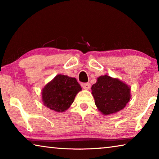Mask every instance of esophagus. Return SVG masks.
<instances>
[{
    "mask_svg": "<svg viewBox=\"0 0 159 159\" xmlns=\"http://www.w3.org/2000/svg\"><path fill=\"white\" fill-rule=\"evenodd\" d=\"M82 87L84 88V89H85V90H89L90 88V83H83Z\"/></svg>",
    "mask_w": 159,
    "mask_h": 159,
    "instance_id": "esophagus-1",
    "label": "esophagus"
}]
</instances>
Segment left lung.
<instances>
[{
  "mask_svg": "<svg viewBox=\"0 0 159 159\" xmlns=\"http://www.w3.org/2000/svg\"><path fill=\"white\" fill-rule=\"evenodd\" d=\"M91 90L95 105L104 115L120 111L130 99V87L107 75L99 76Z\"/></svg>",
  "mask_w": 159,
  "mask_h": 159,
  "instance_id": "obj_1",
  "label": "left lung"
}]
</instances>
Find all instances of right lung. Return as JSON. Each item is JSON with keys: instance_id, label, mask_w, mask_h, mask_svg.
Returning <instances> with one entry per match:
<instances>
[{"instance_id": "add662e5", "label": "right lung", "mask_w": 159, "mask_h": 159, "mask_svg": "<svg viewBox=\"0 0 159 159\" xmlns=\"http://www.w3.org/2000/svg\"><path fill=\"white\" fill-rule=\"evenodd\" d=\"M80 90L81 88L75 78L59 74L43 89L42 99L49 109L63 112L73 103Z\"/></svg>"}]
</instances>
